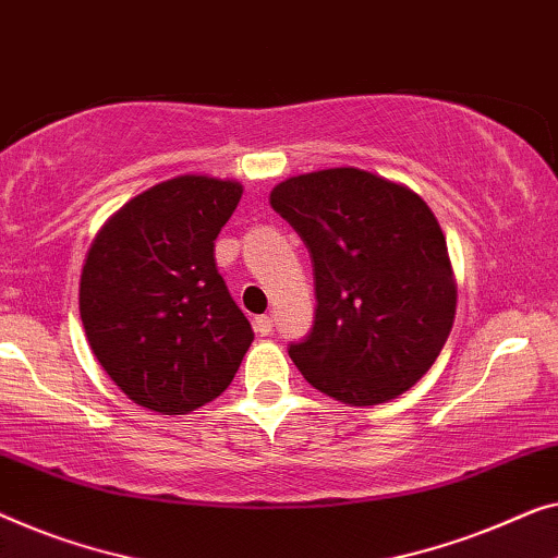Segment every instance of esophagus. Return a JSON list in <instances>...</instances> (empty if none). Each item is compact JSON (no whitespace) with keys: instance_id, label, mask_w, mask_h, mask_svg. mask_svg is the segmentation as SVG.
Wrapping results in <instances>:
<instances>
[{"instance_id":"34e87169","label":"esophagus","mask_w":558,"mask_h":558,"mask_svg":"<svg viewBox=\"0 0 558 558\" xmlns=\"http://www.w3.org/2000/svg\"><path fill=\"white\" fill-rule=\"evenodd\" d=\"M254 327L262 337H269L274 332V319L269 317V314H262V317L254 319Z\"/></svg>"}]
</instances>
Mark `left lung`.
Instances as JSON below:
<instances>
[{"instance_id":"1","label":"left lung","mask_w":558,"mask_h":558,"mask_svg":"<svg viewBox=\"0 0 558 558\" xmlns=\"http://www.w3.org/2000/svg\"><path fill=\"white\" fill-rule=\"evenodd\" d=\"M269 201L314 266L312 332L289 344L299 373L357 408L410 390L438 360L458 296L446 236L425 201L360 168L294 175Z\"/></svg>"}]
</instances>
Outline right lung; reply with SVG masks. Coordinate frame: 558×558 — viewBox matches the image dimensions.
I'll list each match as a JSON object with an SVG mask.
<instances>
[{"label":"right lung","mask_w":558,"mask_h":558,"mask_svg":"<svg viewBox=\"0 0 558 558\" xmlns=\"http://www.w3.org/2000/svg\"><path fill=\"white\" fill-rule=\"evenodd\" d=\"M244 189L179 175L128 201L95 236L80 277V317L120 390L185 415L226 390L254 332L216 269L214 241Z\"/></svg>","instance_id":"obj_1"}]
</instances>
